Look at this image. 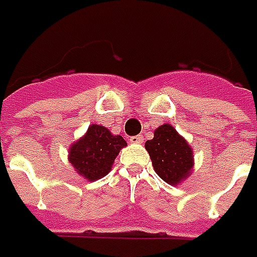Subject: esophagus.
I'll list each match as a JSON object with an SVG mask.
<instances>
[{"label":"esophagus","mask_w":257,"mask_h":257,"mask_svg":"<svg viewBox=\"0 0 257 257\" xmlns=\"http://www.w3.org/2000/svg\"><path fill=\"white\" fill-rule=\"evenodd\" d=\"M130 143L132 144H143L144 137L143 136H134V137L130 138Z\"/></svg>","instance_id":"34e87169"}]
</instances>
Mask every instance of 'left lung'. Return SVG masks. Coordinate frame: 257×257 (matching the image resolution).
I'll list each match as a JSON object with an SVG mask.
<instances>
[{
	"label": "left lung",
	"instance_id": "1",
	"mask_svg": "<svg viewBox=\"0 0 257 257\" xmlns=\"http://www.w3.org/2000/svg\"><path fill=\"white\" fill-rule=\"evenodd\" d=\"M155 172L165 183L180 185L194 170V152L188 141L169 123L159 125L145 143Z\"/></svg>",
	"mask_w": 257,
	"mask_h": 257
}]
</instances>
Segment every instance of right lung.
I'll list each match as a JSON object with an SVG mask.
<instances>
[{
    "instance_id": "right-lung-1",
    "label": "right lung",
    "mask_w": 257,
    "mask_h": 257,
    "mask_svg": "<svg viewBox=\"0 0 257 257\" xmlns=\"http://www.w3.org/2000/svg\"><path fill=\"white\" fill-rule=\"evenodd\" d=\"M125 145L124 138L112 134L105 125L91 124L84 136L69 147L67 161L87 181H96L112 170L116 156Z\"/></svg>"
}]
</instances>
